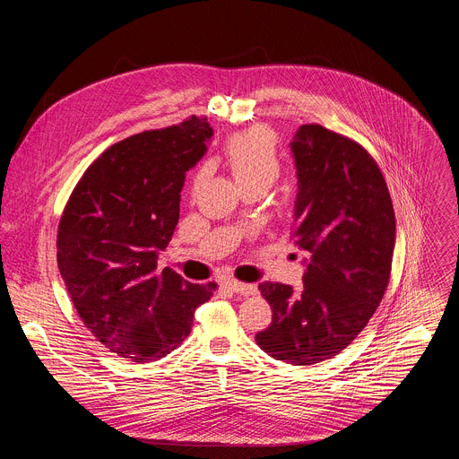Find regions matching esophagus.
<instances>
[{
  "mask_svg": "<svg viewBox=\"0 0 459 459\" xmlns=\"http://www.w3.org/2000/svg\"><path fill=\"white\" fill-rule=\"evenodd\" d=\"M225 287L230 289L232 292L241 294V296H252V294H255V287H254V285H250V283H241V281H238V280H227V281H225Z\"/></svg>",
  "mask_w": 459,
  "mask_h": 459,
  "instance_id": "1",
  "label": "esophagus"
}]
</instances>
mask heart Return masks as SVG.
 <instances>
[{"label":"heart","mask_w":459,"mask_h":459,"mask_svg":"<svg viewBox=\"0 0 459 459\" xmlns=\"http://www.w3.org/2000/svg\"><path fill=\"white\" fill-rule=\"evenodd\" d=\"M225 156L243 190L254 186L267 190L281 174L280 142L269 126L255 125L234 133L225 143ZM209 174L211 165H202L192 179V194L198 192Z\"/></svg>","instance_id":"b5f03b06"}]
</instances>
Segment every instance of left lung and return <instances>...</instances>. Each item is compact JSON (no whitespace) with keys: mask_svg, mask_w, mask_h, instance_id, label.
I'll list each match as a JSON object with an SVG mask.
<instances>
[{"mask_svg":"<svg viewBox=\"0 0 459 459\" xmlns=\"http://www.w3.org/2000/svg\"><path fill=\"white\" fill-rule=\"evenodd\" d=\"M290 147L299 179L292 238L310 261L299 294L283 283L257 287L273 323L255 343L285 363L314 365L349 347L381 303L396 216L376 160L358 142L307 123Z\"/></svg>","mask_w":459,"mask_h":459,"instance_id":"left-lung-1","label":"left lung"}]
</instances>
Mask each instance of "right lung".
Listing matches in <instances>:
<instances>
[{
  "label": "right lung",
  "instance_id": "add662e5",
  "mask_svg": "<svg viewBox=\"0 0 459 459\" xmlns=\"http://www.w3.org/2000/svg\"><path fill=\"white\" fill-rule=\"evenodd\" d=\"M212 136L207 117L145 130L98 156L57 225V267L83 325L134 363L170 354L216 283H190L158 267L179 220L185 172Z\"/></svg>",
  "mask_w": 459,
  "mask_h": 459
}]
</instances>
